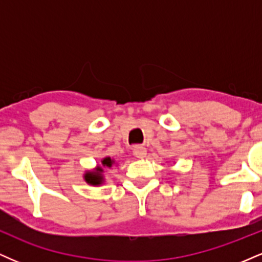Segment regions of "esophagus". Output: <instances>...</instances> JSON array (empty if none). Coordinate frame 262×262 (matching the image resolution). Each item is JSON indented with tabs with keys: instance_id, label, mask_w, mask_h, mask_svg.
I'll return each mask as SVG.
<instances>
[{
	"instance_id": "obj_1",
	"label": "esophagus",
	"mask_w": 262,
	"mask_h": 262,
	"mask_svg": "<svg viewBox=\"0 0 262 262\" xmlns=\"http://www.w3.org/2000/svg\"><path fill=\"white\" fill-rule=\"evenodd\" d=\"M133 154L137 156L138 159H144L146 156V149L143 145H137L134 146Z\"/></svg>"
}]
</instances>
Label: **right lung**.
Listing matches in <instances>:
<instances>
[{
    "instance_id": "add662e5",
    "label": "right lung",
    "mask_w": 262,
    "mask_h": 262,
    "mask_svg": "<svg viewBox=\"0 0 262 262\" xmlns=\"http://www.w3.org/2000/svg\"><path fill=\"white\" fill-rule=\"evenodd\" d=\"M114 161L111 158H104L102 160V166L103 167H112ZM102 172H103V169L101 166H97L93 171H87L85 173V181L89 183V185L98 186L103 182V176H102Z\"/></svg>"
}]
</instances>
